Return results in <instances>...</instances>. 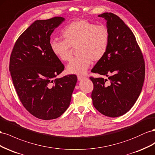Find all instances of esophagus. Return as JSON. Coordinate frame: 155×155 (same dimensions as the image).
<instances>
[{
    "instance_id": "esophagus-1",
    "label": "esophagus",
    "mask_w": 155,
    "mask_h": 155,
    "mask_svg": "<svg viewBox=\"0 0 155 155\" xmlns=\"http://www.w3.org/2000/svg\"><path fill=\"white\" fill-rule=\"evenodd\" d=\"M77 78L78 81H82V80H84V79L86 78V77H84V76H78Z\"/></svg>"
}]
</instances>
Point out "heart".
I'll list each match as a JSON object with an SVG mask.
<instances>
[{"instance_id": "obj_1", "label": "heart", "mask_w": 155, "mask_h": 155, "mask_svg": "<svg viewBox=\"0 0 155 155\" xmlns=\"http://www.w3.org/2000/svg\"><path fill=\"white\" fill-rule=\"evenodd\" d=\"M64 40L52 39L51 50L57 58L68 61L73 57V48L78 55L67 66L69 73L83 74L91 65L102 59L108 50L110 31L104 25H97L87 20L72 22L64 29Z\"/></svg>"}]
</instances>
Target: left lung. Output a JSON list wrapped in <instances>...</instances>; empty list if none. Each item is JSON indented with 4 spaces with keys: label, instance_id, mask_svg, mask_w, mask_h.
Wrapping results in <instances>:
<instances>
[{
    "label": "left lung",
    "instance_id": "8db88e82",
    "mask_svg": "<svg viewBox=\"0 0 155 155\" xmlns=\"http://www.w3.org/2000/svg\"><path fill=\"white\" fill-rule=\"evenodd\" d=\"M107 20L110 31L108 50L91 72L107 77H90L94 107L106 116L116 117L131 109L141 91L145 61L132 30L112 13L98 15Z\"/></svg>",
    "mask_w": 155,
    "mask_h": 155
}]
</instances>
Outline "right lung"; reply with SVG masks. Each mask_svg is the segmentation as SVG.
Here are the masks:
<instances>
[{
  "mask_svg": "<svg viewBox=\"0 0 155 155\" xmlns=\"http://www.w3.org/2000/svg\"><path fill=\"white\" fill-rule=\"evenodd\" d=\"M64 20L54 17L34 21L17 39L10 56L9 69L21 102L43 120L64 113L77 81L75 74L56 78L64 65L52 54L49 43L51 34Z\"/></svg>",
  "mask_w": 155,
  "mask_h": 155,
  "instance_id": "obj_1",
  "label": "right lung"
}]
</instances>
